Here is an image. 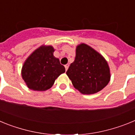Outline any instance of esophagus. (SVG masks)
Here are the masks:
<instances>
[{
	"label": "esophagus",
	"mask_w": 135,
	"mask_h": 135,
	"mask_svg": "<svg viewBox=\"0 0 135 135\" xmlns=\"http://www.w3.org/2000/svg\"><path fill=\"white\" fill-rule=\"evenodd\" d=\"M68 68H69V65H68V64H66V65H65V71H67V70H68Z\"/></svg>",
	"instance_id": "obj_1"
}]
</instances>
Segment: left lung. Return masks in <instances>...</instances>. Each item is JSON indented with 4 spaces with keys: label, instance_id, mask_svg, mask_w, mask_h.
<instances>
[{
    "label": "left lung",
    "instance_id": "1",
    "mask_svg": "<svg viewBox=\"0 0 135 135\" xmlns=\"http://www.w3.org/2000/svg\"><path fill=\"white\" fill-rule=\"evenodd\" d=\"M76 89L84 95L100 91L110 80V70L104 57L89 45L76 46V57L66 71Z\"/></svg>",
    "mask_w": 135,
    "mask_h": 135
}]
</instances>
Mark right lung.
<instances>
[{"instance_id": "right-lung-1", "label": "right lung", "mask_w": 135, "mask_h": 135, "mask_svg": "<svg viewBox=\"0 0 135 135\" xmlns=\"http://www.w3.org/2000/svg\"><path fill=\"white\" fill-rule=\"evenodd\" d=\"M52 46H42L36 49L25 61L21 76L30 89L45 91L50 89L59 75L65 71V67L53 55Z\"/></svg>"}]
</instances>
